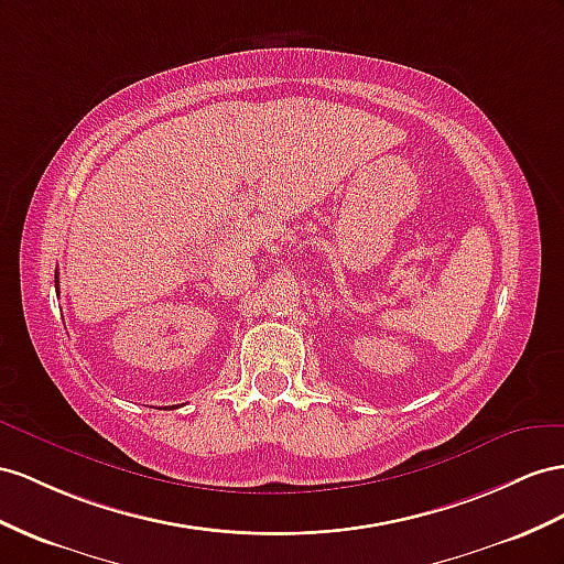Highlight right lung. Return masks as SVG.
Returning a JSON list of instances; mask_svg holds the SVG:
<instances>
[{
  "label": "right lung",
  "mask_w": 564,
  "mask_h": 564,
  "mask_svg": "<svg viewBox=\"0 0 564 564\" xmlns=\"http://www.w3.org/2000/svg\"><path fill=\"white\" fill-rule=\"evenodd\" d=\"M54 279H56V281H54V283H56V291H59V273H54Z\"/></svg>",
  "instance_id": "add662e5"
}]
</instances>
